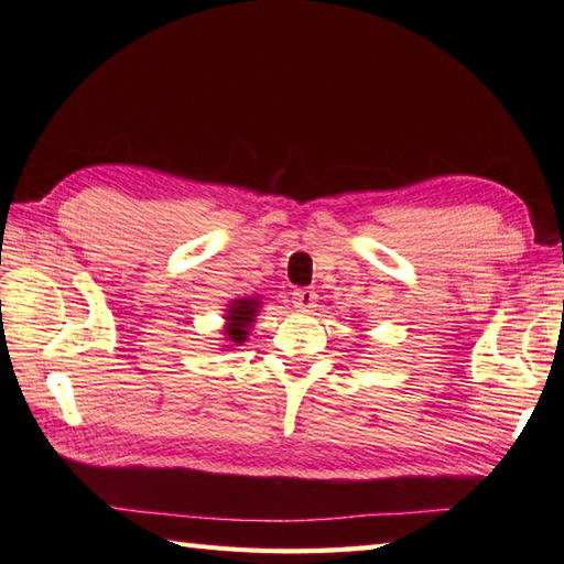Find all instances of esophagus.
Here are the masks:
<instances>
[{
	"mask_svg": "<svg viewBox=\"0 0 564 564\" xmlns=\"http://www.w3.org/2000/svg\"><path fill=\"white\" fill-rule=\"evenodd\" d=\"M291 295H293V305H295L297 310L315 307V301H317V293H315V291H310V289H295Z\"/></svg>",
	"mask_w": 564,
	"mask_h": 564,
	"instance_id": "obj_1",
	"label": "esophagus"
}]
</instances>
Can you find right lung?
Returning a JSON list of instances; mask_svg holds the SVG:
<instances>
[{"label": "right lung", "mask_w": 564, "mask_h": 564, "mask_svg": "<svg viewBox=\"0 0 564 564\" xmlns=\"http://www.w3.org/2000/svg\"><path fill=\"white\" fill-rule=\"evenodd\" d=\"M257 301H235L227 310V339L235 344H242L247 339V327L254 322L257 315Z\"/></svg>", "instance_id": "1"}]
</instances>
